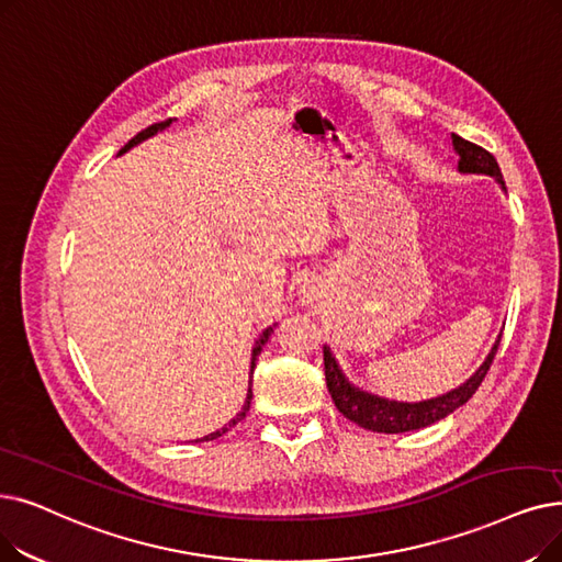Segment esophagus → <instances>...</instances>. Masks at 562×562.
Listing matches in <instances>:
<instances>
[{
    "mask_svg": "<svg viewBox=\"0 0 562 562\" xmlns=\"http://www.w3.org/2000/svg\"><path fill=\"white\" fill-rule=\"evenodd\" d=\"M303 294H305V291H303ZM303 299H305V301H307V303H312V301H314V294H305V296H303Z\"/></svg>",
    "mask_w": 562,
    "mask_h": 562,
    "instance_id": "esophagus-1",
    "label": "esophagus"
}]
</instances>
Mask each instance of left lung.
Wrapping results in <instances>:
<instances>
[{
	"label": "left lung",
	"mask_w": 562,
	"mask_h": 562,
	"mask_svg": "<svg viewBox=\"0 0 562 562\" xmlns=\"http://www.w3.org/2000/svg\"><path fill=\"white\" fill-rule=\"evenodd\" d=\"M452 146L459 154V172L494 177L501 183V188L505 190L501 167L490 151L482 149V146H477L469 139L454 135V133H452ZM498 345H501V337L496 339V345L492 347L490 356L484 358L477 372L467 383H461L459 387L450 390V393H446L441 397L425 400V402H413V404L393 402V400H383L372 393H364V390L356 387L353 383H349V379L345 374H341L339 364L328 347H324L326 385H328V393H330L337 411L345 418H349L351 423H356L358 427L379 431V434H402V431L423 429L438 420H443L454 408L463 406L475 395V390L480 387L482 379L492 368V360L498 351Z\"/></svg>",
	"instance_id": "1"
}]
</instances>
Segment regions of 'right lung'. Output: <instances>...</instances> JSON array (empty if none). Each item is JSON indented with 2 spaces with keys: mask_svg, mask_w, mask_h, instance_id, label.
<instances>
[{
  "mask_svg": "<svg viewBox=\"0 0 562 562\" xmlns=\"http://www.w3.org/2000/svg\"><path fill=\"white\" fill-rule=\"evenodd\" d=\"M169 124H172V119L160 121V124H154V126H149V128H144L142 133H137V135H135V137L124 146V149L119 151V156H121V154H126L128 149H133L135 144L144 142V139H149V137H151V135H156L158 131H165ZM271 333H273V326H271V328H266V330L259 335V339L255 341V349H252V362H250V383H248V397H246V404H243V408L236 413V418H232L223 429H217V431H213V434H209V436H204V438H198V443H200V441H213V438L227 434L232 427H236L243 418H246V413L250 411V402H252V372H255V368H257V358H259V353H261V347L266 345L268 337H271Z\"/></svg>",
  "mask_w": 562,
  "mask_h": 562,
  "instance_id": "1",
  "label": "right lung"
}]
</instances>
